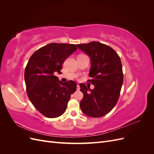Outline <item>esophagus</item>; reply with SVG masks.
Here are the masks:
<instances>
[{
  "label": "esophagus",
  "mask_w": 154,
  "mask_h": 154,
  "mask_svg": "<svg viewBox=\"0 0 154 154\" xmlns=\"http://www.w3.org/2000/svg\"><path fill=\"white\" fill-rule=\"evenodd\" d=\"M80 89V87L79 85H77V91H79Z\"/></svg>",
  "instance_id": "34e87169"
}]
</instances>
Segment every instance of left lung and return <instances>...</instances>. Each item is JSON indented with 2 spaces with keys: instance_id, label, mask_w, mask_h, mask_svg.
I'll return each instance as SVG.
<instances>
[{
  "instance_id": "obj_1",
  "label": "left lung",
  "mask_w": 154,
  "mask_h": 154,
  "mask_svg": "<svg viewBox=\"0 0 154 154\" xmlns=\"http://www.w3.org/2000/svg\"><path fill=\"white\" fill-rule=\"evenodd\" d=\"M76 45L91 58L92 79L88 82L94 85V89H91L83 83L80 84L83 94L81 110L90 117H102L110 112L119 99L123 83L121 59L110 46L97 42Z\"/></svg>"
}]
</instances>
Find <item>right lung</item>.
I'll return each mask as SVG.
<instances>
[{"instance_id": "1", "label": "right lung", "mask_w": 154, "mask_h": 154, "mask_svg": "<svg viewBox=\"0 0 154 154\" xmlns=\"http://www.w3.org/2000/svg\"><path fill=\"white\" fill-rule=\"evenodd\" d=\"M77 49L74 44L51 43L36 50L25 69L27 96L35 108L44 116L54 118L66 110L77 85L72 80L62 83L54 75L61 73L62 64Z\"/></svg>"}]
</instances>
